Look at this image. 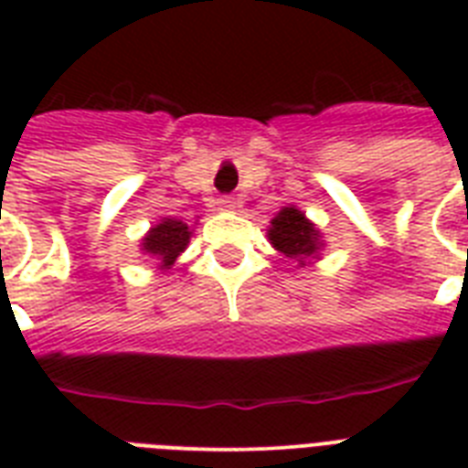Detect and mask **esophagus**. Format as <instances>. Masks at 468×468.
<instances>
[{
    "instance_id": "1",
    "label": "esophagus",
    "mask_w": 468,
    "mask_h": 468,
    "mask_svg": "<svg viewBox=\"0 0 468 468\" xmlns=\"http://www.w3.org/2000/svg\"><path fill=\"white\" fill-rule=\"evenodd\" d=\"M216 204H218L220 211H233V208H238V201L233 197H220Z\"/></svg>"
}]
</instances>
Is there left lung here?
I'll use <instances>...</instances> for the list:
<instances>
[{
	"label": "left lung",
	"mask_w": 468,
	"mask_h": 468,
	"mask_svg": "<svg viewBox=\"0 0 468 468\" xmlns=\"http://www.w3.org/2000/svg\"><path fill=\"white\" fill-rule=\"evenodd\" d=\"M267 238L271 248L296 262V267H311L325 250V238L320 228L293 204L282 206V211L270 220Z\"/></svg>",
	"instance_id": "obj_1"
}]
</instances>
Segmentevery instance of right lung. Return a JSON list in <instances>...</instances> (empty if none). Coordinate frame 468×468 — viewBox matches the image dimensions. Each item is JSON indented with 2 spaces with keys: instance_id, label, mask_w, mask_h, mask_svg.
<instances>
[{
  "instance_id": "1",
  "label": "right lung",
  "mask_w": 468,
  "mask_h": 468,
  "mask_svg": "<svg viewBox=\"0 0 468 468\" xmlns=\"http://www.w3.org/2000/svg\"><path fill=\"white\" fill-rule=\"evenodd\" d=\"M191 240V228L179 218H160V223L150 228L141 238L143 255L157 260V267L167 271L175 267L176 257L182 255Z\"/></svg>"
}]
</instances>
